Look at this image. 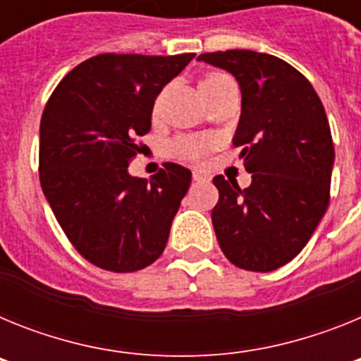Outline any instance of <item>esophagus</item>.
<instances>
[{
    "label": "esophagus",
    "instance_id": "esophagus-1",
    "mask_svg": "<svg viewBox=\"0 0 361 361\" xmlns=\"http://www.w3.org/2000/svg\"><path fill=\"white\" fill-rule=\"evenodd\" d=\"M193 180L195 183H202V180H209V175L202 170H193Z\"/></svg>",
    "mask_w": 361,
    "mask_h": 361
}]
</instances>
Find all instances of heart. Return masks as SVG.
<instances>
[{
    "label": "heart",
    "mask_w": 361,
    "mask_h": 361,
    "mask_svg": "<svg viewBox=\"0 0 361 361\" xmlns=\"http://www.w3.org/2000/svg\"><path fill=\"white\" fill-rule=\"evenodd\" d=\"M199 88H200V94L202 97L206 99V103L213 101L216 95H220L222 92L226 90H231L235 88L231 79L226 75V73H220V72H209L206 73L199 82ZM161 99L159 97L153 104V116H157L159 110H161ZM209 142L208 141H202V139H191V137H186V139H178L177 142V152L183 155V157L188 159H199L206 149H208Z\"/></svg>",
    "instance_id": "b5f03b06"
}]
</instances>
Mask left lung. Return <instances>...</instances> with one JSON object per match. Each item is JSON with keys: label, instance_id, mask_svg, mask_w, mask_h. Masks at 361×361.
Returning <instances> with one entry per match:
<instances>
[{"label": "left lung", "instance_id": "8db88e82", "mask_svg": "<svg viewBox=\"0 0 361 361\" xmlns=\"http://www.w3.org/2000/svg\"><path fill=\"white\" fill-rule=\"evenodd\" d=\"M199 61L237 79L242 111L233 145L251 184L213 178L220 250L245 271L267 273L304 250L329 206L334 146L324 104L289 63L253 50L208 52Z\"/></svg>", "mask_w": 361, "mask_h": 361}]
</instances>
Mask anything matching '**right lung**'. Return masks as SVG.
<instances>
[{
    "instance_id": "add662e5",
    "label": "right lung",
    "mask_w": 361,
    "mask_h": 361,
    "mask_svg": "<svg viewBox=\"0 0 361 361\" xmlns=\"http://www.w3.org/2000/svg\"><path fill=\"white\" fill-rule=\"evenodd\" d=\"M195 54H101L68 72L44 106L39 180L68 240L101 269L132 273L157 260L191 171L166 162L130 175L153 103Z\"/></svg>"
}]
</instances>
